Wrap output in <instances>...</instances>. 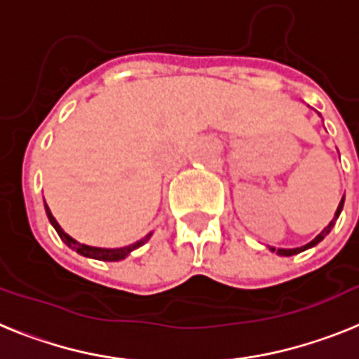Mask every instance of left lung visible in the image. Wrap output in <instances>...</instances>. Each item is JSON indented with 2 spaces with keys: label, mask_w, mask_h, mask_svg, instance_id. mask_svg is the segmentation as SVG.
Returning a JSON list of instances; mask_svg holds the SVG:
<instances>
[{
  "label": "left lung",
  "mask_w": 359,
  "mask_h": 359,
  "mask_svg": "<svg viewBox=\"0 0 359 359\" xmlns=\"http://www.w3.org/2000/svg\"><path fill=\"white\" fill-rule=\"evenodd\" d=\"M344 201H345V196H344V198H341V201H340V205H338V208H336V212H334V217H332V221H331V223H329L327 226L323 228V230L320 231L318 236H316L315 239L311 241V243L304 244V246H300V248H273V246H268V248H269V252H277V255H280V257H291V255H297V253H300V252H306V250L313 248V246H316V244H318L320 241H323V237H325V236H329V231H331V230H332V226H334L336 219L340 217V214H341V208H344Z\"/></svg>",
  "instance_id": "left-lung-1"
}]
</instances>
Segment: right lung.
I'll return each mask as SVG.
<instances>
[{
  "instance_id": "1",
  "label": "right lung",
  "mask_w": 359,
  "mask_h": 359,
  "mask_svg": "<svg viewBox=\"0 0 359 359\" xmlns=\"http://www.w3.org/2000/svg\"><path fill=\"white\" fill-rule=\"evenodd\" d=\"M44 210H46V215H48L50 223H52V226L55 228V231L59 233V237L62 239V243H65L66 246H69L72 250H75L79 255L88 257V259H95V261H106V262L122 261V259H126V257H128L129 253L133 252V250L144 246V244L147 243V241L151 239V236H152V231H149L144 239L136 241V243L129 244V246H123V248H97V246H88V244H82V243H79V241H75L72 236H68V233L62 230L61 224L57 223V219L53 217L52 212H50L46 201H44Z\"/></svg>"
}]
</instances>
